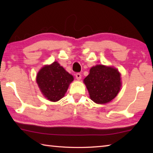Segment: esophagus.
<instances>
[{
    "label": "esophagus",
    "instance_id": "1",
    "mask_svg": "<svg viewBox=\"0 0 153 153\" xmlns=\"http://www.w3.org/2000/svg\"><path fill=\"white\" fill-rule=\"evenodd\" d=\"M76 77L77 79H81L82 75H81V74H79V73H77L76 74Z\"/></svg>",
    "mask_w": 153,
    "mask_h": 153
}]
</instances>
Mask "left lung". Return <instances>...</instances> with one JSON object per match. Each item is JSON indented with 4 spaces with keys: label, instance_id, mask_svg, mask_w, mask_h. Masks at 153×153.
Wrapping results in <instances>:
<instances>
[{
    "label": "left lung",
    "instance_id": "1",
    "mask_svg": "<svg viewBox=\"0 0 153 153\" xmlns=\"http://www.w3.org/2000/svg\"><path fill=\"white\" fill-rule=\"evenodd\" d=\"M84 81L91 100L98 104L111 101L117 95L121 86L117 69L101 65L92 67Z\"/></svg>",
    "mask_w": 153,
    "mask_h": 153
}]
</instances>
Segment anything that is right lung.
<instances>
[{"label":"right lung","mask_w":153,"mask_h":153,"mask_svg":"<svg viewBox=\"0 0 153 153\" xmlns=\"http://www.w3.org/2000/svg\"><path fill=\"white\" fill-rule=\"evenodd\" d=\"M73 80V76L56 61L44 67L36 77V82L43 95L53 102L58 101L64 97Z\"/></svg>","instance_id":"right-lung-1"}]
</instances>
